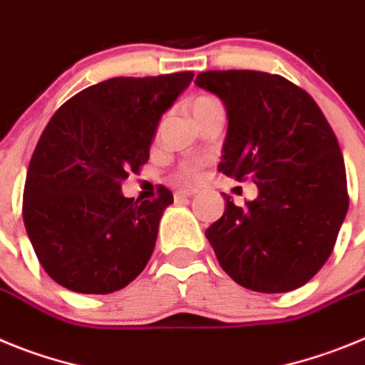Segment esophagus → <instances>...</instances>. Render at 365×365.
<instances>
[{
	"mask_svg": "<svg viewBox=\"0 0 365 365\" xmlns=\"http://www.w3.org/2000/svg\"><path fill=\"white\" fill-rule=\"evenodd\" d=\"M195 195H196V189H189V187H183V189L175 190V200H176V202H180V200L190 198V196H195Z\"/></svg>",
	"mask_w": 365,
	"mask_h": 365,
	"instance_id": "esophagus-1",
	"label": "esophagus"
}]
</instances>
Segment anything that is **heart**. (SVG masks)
I'll list each match as a JSON object with an SVG mask.
<instances>
[{"label":"heart","instance_id":"obj_1","mask_svg":"<svg viewBox=\"0 0 365 365\" xmlns=\"http://www.w3.org/2000/svg\"><path fill=\"white\" fill-rule=\"evenodd\" d=\"M215 103H220L216 98L198 96L195 101H192V105H190V110H192V114L200 113V110L207 109V107H211V105ZM202 173H203L202 162H189V163H183V165L180 167V176L185 180H190V182H192V180L202 178Z\"/></svg>","mask_w":365,"mask_h":365}]
</instances>
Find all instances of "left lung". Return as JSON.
<instances>
[{"mask_svg": "<svg viewBox=\"0 0 365 365\" xmlns=\"http://www.w3.org/2000/svg\"><path fill=\"white\" fill-rule=\"evenodd\" d=\"M227 109L218 170L251 178L258 198L225 212L205 231L229 277L258 293L302 287L326 264L349 207L346 165L317 101L284 76L207 71L195 81Z\"/></svg>", "mask_w": 365, "mask_h": 365, "instance_id": "8db88e82", "label": "left lung"}]
</instances>
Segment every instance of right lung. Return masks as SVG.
I'll return each instance as SVG.
<instances>
[{"label": "right lung", "instance_id": "right-lung-1", "mask_svg": "<svg viewBox=\"0 0 365 365\" xmlns=\"http://www.w3.org/2000/svg\"><path fill=\"white\" fill-rule=\"evenodd\" d=\"M195 72L110 78L65 101L29 163L23 222L39 264L68 291L109 294L145 269L173 192L125 198L121 182L140 175L150 140Z\"/></svg>", "mask_w": 365, "mask_h": 365}]
</instances>
